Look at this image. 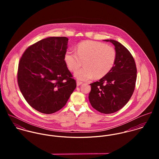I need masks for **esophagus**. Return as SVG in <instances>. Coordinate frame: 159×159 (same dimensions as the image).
I'll list each match as a JSON object with an SVG mask.
<instances>
[{
  "label": "esophagus",
  "instance_id": "esophagus-1",
  "mask_svg": "<svg viewBox=\"0 0 159 159\" xmlns=\"http://www.w3.org/2000/svg\"><path fill=\"white\" fill-rule=\"evenodd\" d=\"M82 84H83V83L81 82V81H76V85H77V86H80Z\"/></svg>",
  "mask_w": 159,
  "mask_h": 159
}]
</instances>
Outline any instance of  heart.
<instances>
[{
  "instance_id": "b5f03b06",
  "label": "heart",
  "mask_w": 159,
  "mask_h": 159,
  "mask_svg": "<svg viewBox=\"0 0 159 159\" xmlns=\"http://www.w3.org/2000/svg\"><path fill=\"white\" fill-rule=\"evenodd\" d=\"M116 52L113 47L95 41H85L77 46V52L68 50L64 56L65 62L70 70L80 68L83 62L84 67L76 71L75 77L82 81L93 76L99 79L107 75L113 67Z\"/></svg>"
}]
</instances>
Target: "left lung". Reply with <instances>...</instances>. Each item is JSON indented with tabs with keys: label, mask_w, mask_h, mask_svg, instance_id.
<instances>
[{
	"label": "left lung",
	"mask_w": 159,
	"mask_h": 159,
	"mask_svg": "<svg viewBox=\"0 0 159 159\" xmlns=\"http://www.w3.org/2000/svg\"><path fill=\"white\" fill-rule=\"evenodd\" d=\"M115 46L116 59L113 67L98 81L90 84L89 100L92 107L104 114L115 113L123 108L135 88L136 64L129 51L114 40H105Z\"/></svg>",
	"instance_id": "obj_1"
}]
</instances>
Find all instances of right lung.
<instances>
[{
	"label": "right lung",
	"mask_w": 159,
	"mask_h": 159,
	"mask_svg": "<svg viewBox=\"0 0 159 159\" xmlns=\"http://www.w3.org/2000/svg\"><path fill=\"white\" fill-rule=\"evenodd\" d=\"M68 38L48 37L28 47L20 59L18 83L27 102L52 114L62 108L76 87L64 60Z\"/></svg>",
	"instance_id": "right-lung-1"
}]
</instances>
